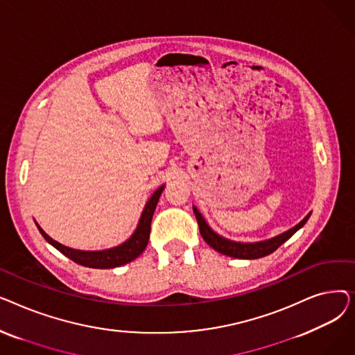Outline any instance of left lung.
<instances>
[{
    "label": "left lung",
    "instance_id": "8db88e82",
    "mask_svg": "<svg viewBox=\"0 0 355 355\" xmlns=\"http://www.w3.org/2000/svg\"><path fill=\"white\" fill-rule=\"evenodd\" d=\"M193 210L198 223L200 234L202 236L204 240H206V243L221 254L237 257V259H259L273 253L279 246L284 245L289 237H292L297 230H300L311 216L309 213L301 223H297L295 227L289 229L288 232L279 234L276 237H272L263 241H254V243H241V241H233V240L221 237L220 234L213 232L211 227L206 223V220H204V217L200 214V211L196 207H193Z\"/></svg>",
    "mask_w": 355,
    "mask_h": 355
}]
</instances>
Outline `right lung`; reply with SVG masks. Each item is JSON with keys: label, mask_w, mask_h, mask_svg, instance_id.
Segmentation results:
<instances>
[{"label": "right lung", "mask_w": 355, "mask_h": 355, "mask_svg": "<svg viewBox=\"0 0 355 355\" xmlns=\"http://www.w3.org/2000/svg\"><path fill=\"white\" fill-rule=\"evenodd\" d=\"M162 190H164V185L158 187V190L145 204L144 211L141 214L139 223H138L134 234L116 248H110L106 250H76V249H71V248L60 245L59 241L53 240L49 234H46V232L39 225H37V223L35 225H37V229H39V232L42 233V236L49 241V243L58 249L60 253H63L64 256L71 259L73 262H76L86 268H93V269L118 268V266L132 262L134 259H137L145 250V248L148 245L149 232H151L153 216H154V211H155V207H157Z\"/></svg>", "instance_id": "obj_1"}]
</instances>
